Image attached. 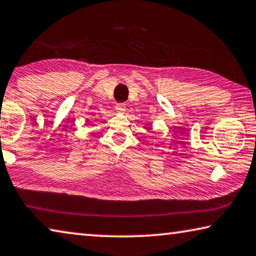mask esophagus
I'll use <instances>...</instances> for the list:
<instances>
[{"label":"esophagus","instance_id":"34e87169","mask_svg":"<svg viewBox=\"0 0 256 256\" xmlns=\"http://www.w3.org/2000/svg\"><path fill=\"white\" fill-rule=\"evenodd\" d=\"M116 110H117V112H120V114H124L125 112H126V107H125L124 104H116Z\"/></svg>","mask_w":256,"mask_h":256}]
</instances>
